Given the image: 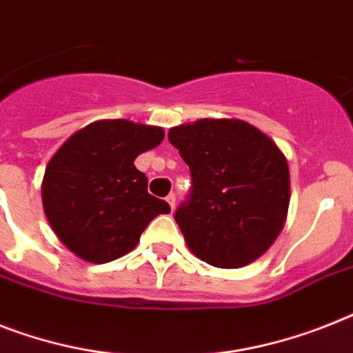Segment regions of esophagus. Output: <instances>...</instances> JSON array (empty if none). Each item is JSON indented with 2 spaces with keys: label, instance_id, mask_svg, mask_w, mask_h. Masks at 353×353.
I'll return each instance as SVG.
<instances>
[{
  "label": "esophagus",
  "instance_id": "34e87169",
  "mask_svg": "<svg viewBox=\"0 0 353 353\" xmlns=\"http://www.w3.org/2000/svg\"><path fill=\"white\" fill-rule=\"evenodd\" d=\"M167 203L170 205V210L174 212V208H176V196L174 194H168L167 196Z\"/></svg>",
  "mask_w": 353,
  "mask_h": 353
}]
</instances>
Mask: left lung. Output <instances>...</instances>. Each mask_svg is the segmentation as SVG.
Listing matches in <instances>:
<instances>
[{
  "label": "left lung",
  "mask_w": 353,
  "mask_h": 353,
  "mask_svg": "<svg viewBox=\"0 0 353 353\" xmlns=\"http://www.w3.org/2000/svg\"><path fill=\"white\" fill-rule=\"evenodd\" d=\"M192 174L176 212L190 252L217 268L259 259L283 230L290 170L272 137L243 119H197L168 130Z\"/></svg>",
  "instance_id": "8db88e82"
}]
</instances>
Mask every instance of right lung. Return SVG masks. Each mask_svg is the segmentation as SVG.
I'll return each instance as SVG.
<instances>
[{
    "instance_id": "add662e5",
    "label": "right lung",
    "mask_w": 353,
    "mask_h": 353,
    "mask_svg": "<svg viewBox=\"0 0 353 353\" xmlns=\"http://www.w3.org/2000/svg\"><path fill=\"white\" fill-rule=\"evenodd\" d=\"M165 130L130 119H99L68 137L50 157L41 183L43 210L57 239L79 259L103 265L136 248L167 201L148 194L134 165Z\"/></svg>"
}]
</instances>
